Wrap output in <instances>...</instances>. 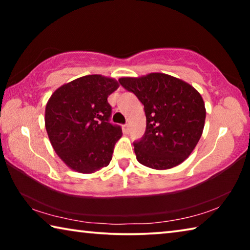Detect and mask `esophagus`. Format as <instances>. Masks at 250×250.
Masks as SVG:
<instances>
[{"label":"esophagus","instance_id":"34e87169","mask_svg":"<svg viewBox=\"0 0 250 250\" xmlns=\"http://www.w3.org/2000/svg\"><path fill=\"white\" fill-rule=\"evenodd\" d=\"M124 132L125 133H129L130 132V125H124Z\"/></svg>","mask_w":250,"mask_h":250}]
</instances>
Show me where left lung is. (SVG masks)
<instances>
[{
	"mask_svg": "<svg viewBox=\"0 0 250 250\" xmlns=\"http://www.w3.org/2000/svg\"><path fill=\"white\" fill-rule=\"evenodd\" d=\"M119 82L145 105L146 133L134 143L138 162L154 170L184 162L204 129L206 109L200 92L184 80L162 73L122 77Z\"/></svg>",
	"mask_w": 250,
	"mask_h": 250,
	"instance_id": "1",
	"label": "left lung"
}]
</instances>
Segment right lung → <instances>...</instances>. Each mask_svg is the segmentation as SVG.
Returning <instances> with one entry per match:
<instances>
[{
	"label": "right lung",
	"mask_w": 250,
	"mask_h": 250,
	"mask_svg": "<svg viewBox=\"0 0 250 250\" xmlns=\"http://www.w3.org/2000/svg\"><path fill=\"white\" fill-rule=\"evenodd\" d=\"M118 88L115 78L88 75L57 88L46 104L50 145L73 171L90 174L109 166L122 135L120 126L109 122L108 97Z\"/></svg>",
	"instance_id": "1"
}]
</instances>
